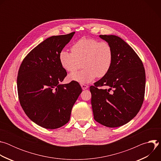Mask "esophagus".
<instances>
[{
  "label": "esophagus",
  "instance_id": "obj_1",
  "mask_svg": "<svg viewBox=\"0 0 161 161\" xmlns=\"http://www.w3.org/2000/svg\"><path fill=\"white\" fill-rule=\"evenodd\" d=\"M81 88H82L83 90H86V89H87V88H88V85H85V84H81Z\"/></svg>",
  "mask_w": 161,
  "mask_h": 161
}]
</instances>
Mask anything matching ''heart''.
I'll use <instances>...</instances> for the list:
<instances>
[{
	"instance_id": "heart-1",
	"label": "heart",
	"mask_w": 161,
	"mask_h": 161,
	"mask_svg": "<svg viewBox=\"0 0 161 161\" xmlns=\"http://www.w3.org/2000/svg\"><path fill=\"white\" fill-rule=\"evenodd\" d=\"M59 60L62 67L69 72L77 70L82 62L83 69L70 74L69 79L85 84L94 81L97 76L103 77L108 73L113 52L111 46L106 41L81 38L74 43L72 52L61 50Z\"/></svg>"
}]
</instances>
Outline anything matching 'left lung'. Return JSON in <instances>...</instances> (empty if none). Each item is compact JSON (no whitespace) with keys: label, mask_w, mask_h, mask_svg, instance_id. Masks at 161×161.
<instances>
[{"label":"left lung","mask_w":161,"mask_h":161,"mask_svg":"<svg viewBox=\"0 0 161 161\" xmlns=\"http://www.w3.org/2000/svg\"><path fill=\"white\" fill-rule=\"evenodd\" d=\"M99 37L111 46L113 61L108 73L90 87L91 104L96 121L117 127L130 122L139 112L144 100L145 71L139 57L122 38L114 35ZM101 86L110 88L99 89L98 86Z\"/></svg>","instance_id":"1"}]
</instances>
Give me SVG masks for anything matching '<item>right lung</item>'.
Instances as JSON below:
<instances>
[{"mask_svg":"<svg viewBox=\"0 0 161 161\" xmlns=\"http://www.w3.org/2000/svg\"><path fill=\"white\" fill-rule=\"evenodd\" d=\"M75 33L45 39L27 55L19 69L20 104L33 122L45 129H57L69 121L72 108L82 92L76 81L60 83L67 72L60 64L59 53Z\"/></svg>","mask_w":161,"mask_h":161,"instance_id":"right-lung-1","label":"right lung"}]
</instances>
